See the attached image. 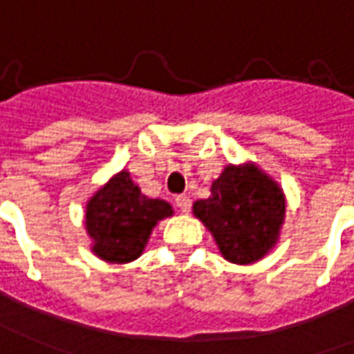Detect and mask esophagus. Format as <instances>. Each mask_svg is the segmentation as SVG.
Listing matches in <instances>:
<instances>
[{
	"label": "esophagus",
	"instance_id": "1",
	"mask_svg": "<svg viewBox=\"0 0 354 354\" xmlns=\"http://www.w3.org/2000/svg\"><path fill=\"white\" fill-rule=\"evenodd\" d=\"M174 203H176V206L180 208V212H184V214H187L191 208V201L187 195H178L176 198H174Z\"/></svg>",
	"mask_w": 354,
	"mask_h": 354
}]
</instances>
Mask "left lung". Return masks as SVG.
I'll return each mask as SVG.
<instances>
[{
    "mask_svg": "<svg viewBox=\"0 0 354 354\" xmlns=\"http://www.w3.org/2000/svg\"><path fill=\"white\" fill-rule=\"evenodd\" d=\"M283 189L257 163H229L212 182L210 197L193 203L229 263L253 264L268 255L285 221Z\"/></svg>",
    "mask_w": 354,
    "mask_h": 354,
    "instance_id": "8db88e82",
    "label": "left lung"
}]
</instances>
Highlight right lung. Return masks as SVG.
<instances>
[{
    "mask_svg": "<svg viewBox=\"0 0 354 354\" xmlns=\"http://www.w3.org/2000/svg\"><path fill=\"white\" fill-rule=\"evenodd\" d=\"M172 214L167 201L146 197L129 170H120L86 203L91 251L104 263H131L144 253L156 225Z\"/></svg>",
    "mask_w": 354,
    "mask_h": 354,
    "instance_id": "right-lung-1",
    "label": "right lung"
}]
</instances>
